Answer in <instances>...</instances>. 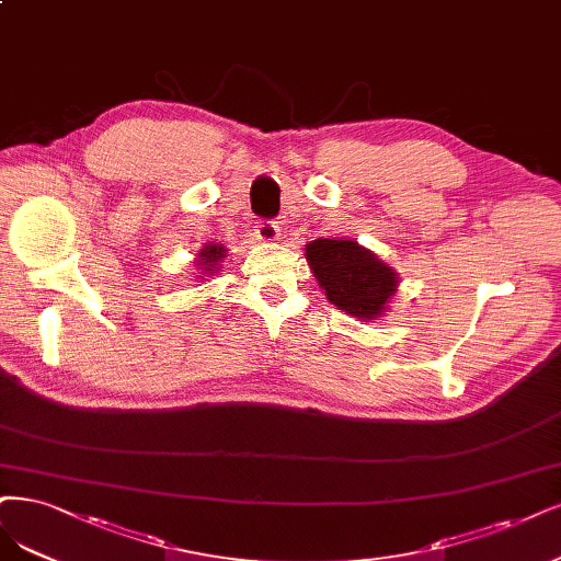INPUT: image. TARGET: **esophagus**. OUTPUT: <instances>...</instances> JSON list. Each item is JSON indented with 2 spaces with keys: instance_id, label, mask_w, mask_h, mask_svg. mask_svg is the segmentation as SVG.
Segmentation results:
<instances>
[{
  "instance_id": "1",
  "label": "esophagus",
  "mask_w": 561,
  "mask_h": 561,
  "mask_svg": "<svg viewBox=\"0 0 561 561\" xmlns=\"http://www.w3.org/2000/svg\"><path fill=\"white\" fill-rule=\"evenodd\" d=\"M278 225L274 222V220H266V218H262V220H257V225H255V237L257 239H262V241H276L278 239Z\"/></svg>"
}]
</instances>
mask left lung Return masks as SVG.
<instances>
[{"label":"left lung","mask_w":561,"mask_h":561,"mask_svg":"<svg viewBox=\"0 0 561 561\" xmlns=\"http://www.w3.org/2000/svg\"><path fill=\"white\" fill-rule=\"evenodd\" d=\"M306 260L327 299L355 318L380 316L397 289L392 268L355 241L318 239L306 245Z\"/></svg>","instance_id":"obj_1"}]
</instances>
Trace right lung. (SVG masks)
<instances>
[{
    "mask_svg": "<svg viewBox=\"0 0 561 561\" xmlns=\"http://www.w3.org/2000/svg\"><path fill=\"white\" fill-rule=\"evenodd\" d=\"M222 253H225L222 245H220V248H218V245L204 248V250H202V257L206 260V262H204V264H206L204 272H216V262L222 257Z\"/></svg>",
    "mask_w": 561,
    "mask_h": 561,
    "instance_id": "right-lung-1",
    "label": "right lung"
}]
</instances>
